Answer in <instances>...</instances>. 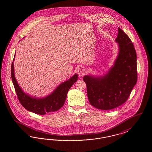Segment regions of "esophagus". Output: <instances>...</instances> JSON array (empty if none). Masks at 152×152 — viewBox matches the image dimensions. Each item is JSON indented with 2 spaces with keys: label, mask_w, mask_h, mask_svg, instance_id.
I'll return each mask as SVG.
<instances>
[{
  "label": "esophagus",
  "mask_w": 152,
  "mask_h": 152,
  "mask_svg": "<svg viewBox=\"0 0 152 152\" xmlns=\"http://www.w3.org/2000/svg\"><path fill=\"white\" fill-rule=\"evenodd\" d=\"M77 73L80 77H83L84 76V75H85V73H86V71L83 68H79L77 70Z\"/></svg>",
  "instance_id": "1"
}]
</instances>
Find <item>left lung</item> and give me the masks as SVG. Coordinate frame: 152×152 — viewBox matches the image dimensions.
<instances>
[{"label": "left lung", "mask_w": 152, "mask_h": 152, "mask_svg": "<svg viewBox=\"0 0 152 152\" xmlns=\"http://www.w3.org/2000/svg\"><path fill=\"white\" fill-rule=\"evenodd\" d=\"M115 40L118 52L113 65L103 76L86 75L90 104L96 108L110 110L128 100L137 80V55L130 38L120 28Z\"/></svg>", "instance_id": "1"}]
</instances>
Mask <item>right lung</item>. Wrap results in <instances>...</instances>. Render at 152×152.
I'll use <instances>...</instances> for the list:
<instances>
[{
    "label": "right lung",
    "instance_id": "right-lung-1",
    "mask_svg": "<svg viewBox=\"0 0 152 152\" xmlns=\"http://www.w3.org/2000/svg\"><path fill=\"white\" fill-rule=\"evenodd\" d=\"M14 60L15 57L13 61ZM11 74L16 93L22 106L29 112L42 115L55 112L64 105L68 91L77 81L78 78L77 75L75 74L69 79L61 83L51 94L44 97L38 98L32 97L22 90L15 76L13 62L11 65Z\"/></svg>",
    "mask_w": 152,
    "mask_h": 152
}]
</instances>
